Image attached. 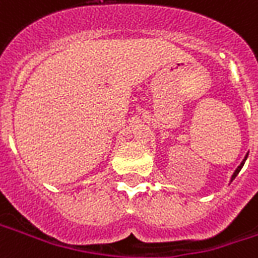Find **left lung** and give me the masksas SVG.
Returning a JSON list of instances; mask_svg holds the SVG:
<instances>
[{"mask_svg":"<svg viewBox=\"0 0 258 258\" xmlns=\"http://www.w3.org/2000/svg\"><path fill=\"white\" fill-rule=\"evenodd\" d=\"M246 158H247V157H245V160H246ZM243 164H245V162H242V164L239 165V166H238V169H237V170H235V173H234V174H233V177H231V181H233L234 178H235V177H237V174H238V173H239V170H241V169H242Z\"/></svg>","mask_w":258,"mask_h":258,"instance_id":"obj_1","label":"left lung"}]
</instances>
